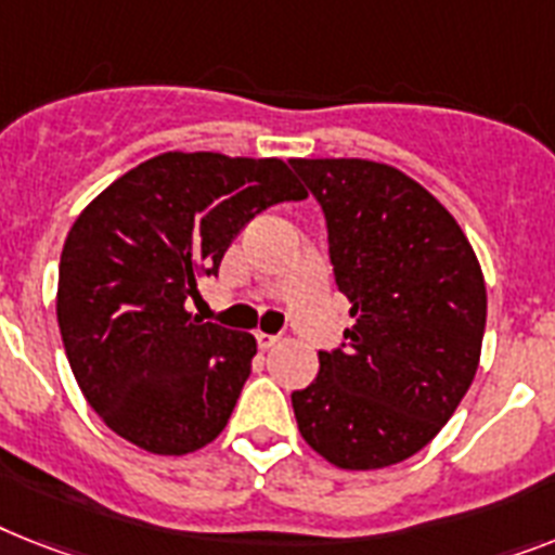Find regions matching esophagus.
<instances>
[{"label": "esophagus", "mask_w": 555, "mask_h": 555, "mask_svg": "<svg viewBox=\"0 0 555 555\" xmlns=\"http://www.w3.org/2000/svg\"><path fill=\"white\" fill-rule=\"evenodd\" d=\"M255 340H258L260 351H267V349H272V346H278V343H281V337H278V334L258 332V334H255Z\"/></svg>", "instance_id": "1"}]
</instances>
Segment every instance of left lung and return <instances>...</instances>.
<instances>
[{
	"label": "left lung",
	"mask_w": 555,
	"mask_h": 555,
	"mask_svg": "<svg viewBox=\"0 0 555 555\" xmlns=\"http://www.w3.org/2000/svg\"><path fill=\"white\" fill-rule=\"evenodd\" d=\"M323 209L334 283L351 328L292 393L297 428L337 468L414 456L474 383L488 297L479 260L446 206L400 169L363 158H295Z\"/></svg>",
	"instance_id": "8db88e82"
}]
</instances>
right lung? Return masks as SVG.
Wrapping results in <instances>:
<instances>
[{
  "mask_svg": "<svg viewBox=\"0 0 555 555\" xmlns=\"http://www.w3.org/2000/svg\"><path fill=\"white\" fill-rule=\"evenodd\" d=\"M306 190L278 158L164 153L87 206L59 260V332L81 393L132 446L198 451L227 428L255 337L184 309L237 232Z\"/></svg>",
  "mask_w": 555,
  "mask_h": 555,
  "instance_id": "obj_1",
  "label": "right lung"
}]
</instances>
